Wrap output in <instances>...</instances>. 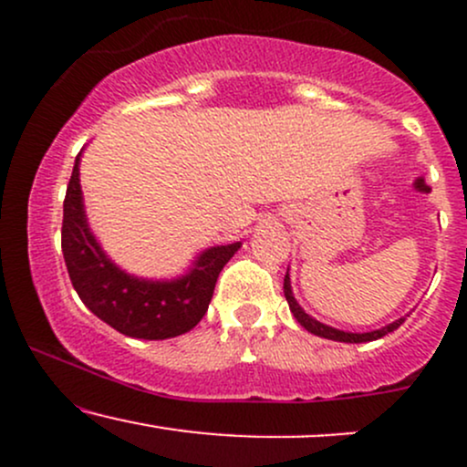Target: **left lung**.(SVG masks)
<instances>
[{
  "label": "left lung",
  "instance_id": "left-lung-1",
  "mask_svg": "<svg viewBox=\"0 0 467 467\" xmlns=\"http://www.w3.org/2000/svg\"><path fill=\"white\" fill-rule=\"evenodd\" d=\"M283 294H285V301L289 305V309H292L294 318H296L298 323L305 327V329L312 331L314 336L327 337V340H336V342H371V340H378V337L390 334V331H395L401 323H404V318H400V320H395V323L382 327V329H378V331H368V334H349V331H340V329H334V327H327L323 323H318V320H314L312 316L305 314L303 309H301V305L296 303V298L292 296L289 275H285V281H283Z\"/></svg>",
  "mask_w": 467,
  "mask_h": 467
}]
</instances>
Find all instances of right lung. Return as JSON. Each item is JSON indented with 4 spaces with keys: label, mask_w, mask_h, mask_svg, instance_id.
<instances>
[{
    "label": "right lung",
    "mask_w": 467,
    "mask_h": 467,
    "mask_svg": "<svg viewBox=\"0 0 467 467\" xmlns=\"http://www.w3.org/2000/svg\"><path fill=\"white\" fill-rule=\"evenodd\" d=\"M78 160L80 153L63 200L61 228L63 259L78 298L89 312L125 336L164 340L191 331L206 314L219 272L241 244L206 250L189 275L178 281H140L125 275L107 259L85 222Z\"/></svg>",
    "instance_id": "1"
}]
</instances>
